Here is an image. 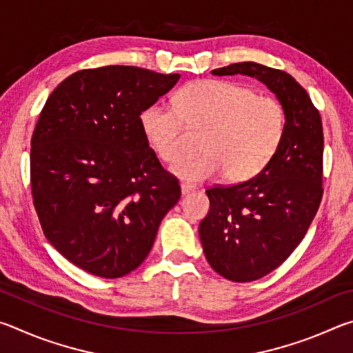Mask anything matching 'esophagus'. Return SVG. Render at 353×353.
<instances>
[{
    "label": "esophagus",
    "mask_w": 353,
    "mask_h": 353,
    "mask_svg": "<svg viewBox=\"0 0 353 353\" xmlns=\"http://www.w3.org/2000/svg\"><path fill=\"white\" fill-rule=\"evenodd\" d=\"M194 190H196V187H194V185H191V183H182V185H181L182 196H187V194H190V193H193Z\"/></svg>",
    "instance_id": "1"
}]
</instances>
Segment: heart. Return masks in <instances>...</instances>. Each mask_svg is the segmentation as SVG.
Returning a JSON list of instances; mask_svg holds the SVG:
<instances>
[{"label": "heart", "mask_w": 353, "mask_h": 353, "mask_svg": "<svg viewBox=\"0 0 353 353\" xmlns=\"http://www.w3.org/2000/svg\"><path fill=\"white\" fill-rule=\"evenodd\" d=\"M140 128L154 154L174 163L187 151V129L204 132L201 155L172 166L179 177L205 181L224 174L241 183L266 170L285 140L288 115L282 101L259 97L241 82L205 79L187 83L174 97V107L146 105Z\"/></svg>", "instance_id": "obj_1"}]
</instances>
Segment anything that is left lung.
<instances>
[{
	"mask_svg": "<svg viewBox=\"0 0 353 353\" xmlns=\"http://www.w3.org/2000/svg\"><path fill=\"white\" fill-rule=\"evenodd\" d=\"M216 76L246 74L276 93L288 128L276 157L248 182L214 185L199 236L207 261L232 282H252L279 268L303 240L322 193L324 134L318 109L294 77L255 62L232 63Z\"/></svg>",
	"mask_w": 353,
	"mask_h": 353,
	"instance_id": "left-lung-1",
	"label": "left lung"
}]
</instances>
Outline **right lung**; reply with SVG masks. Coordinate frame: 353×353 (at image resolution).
I'll return each mask as SVG.
<instances>
[{
  "mask_svg": "<svg viewBox=\"0 0 353 353\" xmlns=\"http://www.w3.org/2000/svg\"><path fill=\"white\" fill-rule=\"evenodd\" d=\"M179 77L124 65L81 70L40 112L31 139L35 212L48 241L93 276L137 270L181 198L140 128L141 110Z\"/></svg>",
  "mask_w": 353,
  "mask_h": 353,
  "instance_id": "1",
  "label": "right lung"
}]
</instances>
